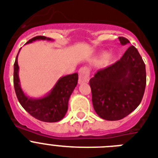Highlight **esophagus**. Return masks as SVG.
<instances>
[{
	"mask_svg": "<svg viewBox=\"0 0 158 158\" xmlns=\"http://www.w3.org/2000/svg\"><path fill=\"white\" fill-rule=\"evenodd\" d=\"M89 69L88 67H82L79 71V83H88L89 81Z\"/></svg>",
	"mask_w": 158,
	"mask_h": 158,
	"instance_id": "obj_1",
	"label": "esophagus"
}]
</instances>
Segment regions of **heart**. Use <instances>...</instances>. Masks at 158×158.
Returning <instances> with one entry per match:
<instances>
[{
	"mask_svg": "<svg viewBox=\"0 0 158 158\" xmlns=\"http://www.w3.org/2000/svg\"><path fill=\"white\" fill-rule=\"evenodd\" d=\"M106 56H107V55L106 54V53H105V54H103V55H102V56H101L102 60H105L106 58ZM106 60H110V57H108V58H107V59H106Z\"/></svg>",
	"mask_w": 158,
	"mask_h": 158,
	"instance_id": "obj_1",
	"label": "heart"
}]
</instances>
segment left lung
<instances>
[{"label": "left lung", "mask_w": 158, "mask_h": 158, "mask_svg": "<svg viewBox=\"0 0 158 158\" xmlns=\"http://www.w3.org/2000/svg\"><path fill=\"white\" fill-rule=\"evenodd\" d=\"M119 40L121 45L130 43L123 37ZM89 84L97 114L106 120H121L142 101L146 87L144 62L137 49L130 46L119 60L99 69Z\"/></svg>", "instance_id": "8db88e82"}]
</instances>
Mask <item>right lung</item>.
I'll use <instances>...</instances> for the list:
<instances>
[{
  "instance_id": "obj_1",
  "label": "right lung",
  "mask_w": 158,
  "mask_h": 158,
  "mask_svg": "<svg viewBox=\"0 0 158 158\" xmlns=\"http://www.w3.org/2000/svg\"><path fill=\"white\" fill-rule=\"evenodd\" d=\"M37 40L52 41V39L44 36H37L28 41L26 44ZM18 55L14 64V87L19 103L32 116L41 121L57 122L62 120L68 110L69 97L78 84V74L74 73L60 78L53 89L46 96L32 98L25 95L21 89L19 78Z\"/></svg>"
}]
</instances>
